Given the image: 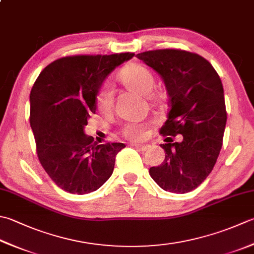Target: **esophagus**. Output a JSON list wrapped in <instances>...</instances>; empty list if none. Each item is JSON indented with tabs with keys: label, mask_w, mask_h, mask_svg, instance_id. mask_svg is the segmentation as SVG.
I'll return each instance as SVG.
<instances>
[{
	"label": "esophagus",
	"mask_w": 254,
	"mask_h": 254,
	"mask_svg": "<svg viewBox=\"0 0 254 254\" xmlns=\"http://www.w3.org/2000/svg\"><path fill=\"white\" fill-rule=\"evenodd\" d=\"M131 145H132L133 147H135L136 150L141 151V152L146 151L147 148H148V145H144V144H131Z\"/></svg>",
	"instance_id": "34e87169"
}]
</instances>
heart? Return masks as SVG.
<instances>
[{
  "instance_id": "1",
  "label": "heart",
  "mask_w": 254,
  "mask_h": 254,
  "mask_svg": "<svg viewBox=\"0 0 254 254\" xmlns=\"http://www.w3.org/2000/svg\"><path fill=\"white\" fill-rule=\"evenodd\" d=\"M119 80L128 90L143 94L148 100L155 99L150 93L155 86V78L153 73L142 64H128L119 74ZM96 107L102 113L111 111L113 107V91L107 82L102 83L98 89L96 94ZM152 126L151 122H130L122 127L121 134L128 141L141 142L147 137Z\"/></svg>"
}]
</instances>
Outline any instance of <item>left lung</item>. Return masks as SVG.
<instances>
[{"instance_id": "8db88e82", "label": "left lung", "mask_w": 254, "mask_h": 254, "mask_svg": "<svg viewBox=\"0 0 254 254\" xmlns=\"http://www.w3.org/2000/svg\"><path fill=\"white\" fill-rule=\"evenodd\" d=\"M136 57L161 74L170 96L160 131L165 160L151 167L150 175L164 190L190 192L211 173L222 146L227 111L220 77L207 59L183 49L147 51ZM180 133L183 141L174 142Z\"/></svg>"}]
</instances>
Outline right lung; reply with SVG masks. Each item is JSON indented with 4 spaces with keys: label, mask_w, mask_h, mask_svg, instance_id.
<instances>
[{
    "label": "right lung",
    "mask_w": 254,
    "mask_h": 254,
    "mask_svg": "<svg viewBox=\"0 0 254 254\" xmlns=\"http://www.w3.org/2000/svg\"><path fill=\"white\" fill-rule=\"evenodd\" d=\"M134 56L73 55L49 64L39 73L29 94V123L36 153L52 181L70 193L100 188L113 173L123 143L97 144L83 133L96 113V94L114 68Z\"/></svg>",
    "instance_id": "1"
}]
</instances>
